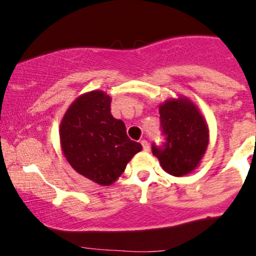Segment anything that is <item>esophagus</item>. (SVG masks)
Masks as SVG:
<instances>
[{
    "instance_id": "34e87169",
    "label": "esophagus",
    "mask_w": 256,
    "mask_h": 256,
    "mask_svg": "<svg viewBox=\"0 0 256 256\" xmlns=\"http://www.w3.org/2000/svg\"><path fill=\"white\" fill-rule=\"evenodd\" d=\"M141 144H142V148L144 151H150V146H148V142H147L146 140H141Z\"/></svg>"
}]
</instances>
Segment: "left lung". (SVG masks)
Here are the masks:
<instances>
[{"label": "left lung", "mask_w": 256, "mask_h": 256, "mask_svg": "<svg viewBox=\"0 0 256 256\" xmlns=\"http://www.w3.org/2000/svg\"><path fill=\"white\" fill-rule=\"evenodd\" d=\"M164 142L152 144V154L167 174L180 177L197 168L209 142V130L198 108L187 98L160 105Z\"/></svg>", "instance_id": "left-lung-1"}]
</instances>
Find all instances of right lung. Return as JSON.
Wrapping results in <instances>:
<instances>
[{
    "instance_id": "1",
    "label": "right lung",
    "mask_w": 256,
    "mask_h": 256,
    "mask_svg": "<svg viewBox=\"0 0 256 256\" xmlns=\"http://www.w3.org/2000/svg\"><path fill=\"white\" fill-rule=\"evenodd\" d=\"M112 98L102 90L80 95L60 122L62 151L80 174L110 186L125 171L128 162L142 150L130 140L126 126L110 112Z\"/></svg>"
}]
</instances>
